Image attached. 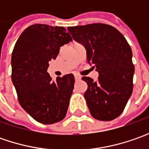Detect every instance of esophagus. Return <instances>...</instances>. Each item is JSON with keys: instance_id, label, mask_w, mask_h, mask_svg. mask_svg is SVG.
Returning <instances> with one entry per match:
<instances>
[{"instance_id": "34e87169", "label": "esophagus", "mask_w": 149, "mask_h": 149, "mask_svg": "<svg viewBox=\"0 0 149 149\" xmlns=\"http://www.w3.org/2000/svg\"><path fill=\"white\" fill-rule=\"evenodd\" d=\"M74 78H75V80H79L81 79V76L80 75H78V74H75Z\"/></svg>"}]
</instances>
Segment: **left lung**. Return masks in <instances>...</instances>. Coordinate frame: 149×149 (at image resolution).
<instances>
[{"instance_id":"obj_1","label":"left lung","mask_w":149,"mask_h":149,"mask_svg":"<svg viewBox=\"0 0 149 149\" xmlns=\"http://www.w3.org/2000/svg\"><path fill=\"white\" fill-rule=\"evenodd\" d=\"M73 39L84 46L88 63L99 73L95 81L82 77L88 84L84 93L89 112L102 121H110L123 111L133 92L134 65L133 53L123 35L105 24L68 27Z\"/></svg>"}]
</instances>
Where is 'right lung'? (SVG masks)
I'll use <instances>...</instances> for the list:
<instances>
[{"label":"right lung","mask_w":149,"mask_h":149,"mask_svg":"<svg viewBox=\"0 0 149 149\" xmlns=\"http://www.w3.org/2000/svg\"><path fill=\"white\" fill-rule=\"evenodd\" d=\"M72 41L61 26L36 24L21 33L11 55V79L20 106L35 120L44 124L60 122L65 117L71 97L73 74L51 81L47 69L60 48Z\"/></svg>","instance_id":"obj_1"}]
</instances>
